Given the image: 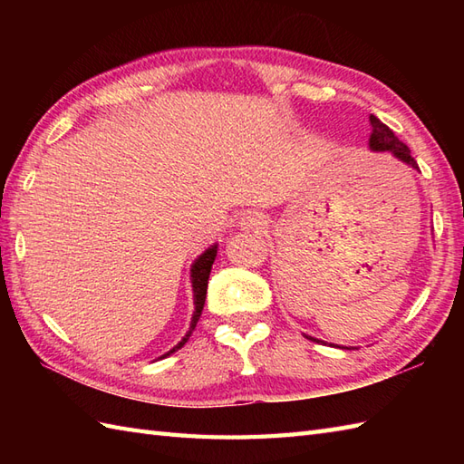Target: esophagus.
<instances>
[{"label":"esophagus","mask_w":464,"mask_h":464,"mask_svg":"<svg viewBox=\"0 0 464 464\" xmlns=\"http://www.w3.org/2000/svg\"><path fill=\"white\" fill-rule=\"evenodd\" d=\"M241 231H261L265 229V217L259 213H245L239 221Z\"/></svg>","instance_id":"esophagus-1"}]
</instances>
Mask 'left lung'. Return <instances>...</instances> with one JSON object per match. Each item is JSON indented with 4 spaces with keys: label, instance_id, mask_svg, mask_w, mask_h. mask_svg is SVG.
Returning <instances> with one entry per match:
<instances>
[{
    "label": "left lung",
    "instance_id": "obj_1",
    "mask_svg": "<svg viewBox=\"0 0 464 464\" xmlns=\"http://www.w3.org/2000/svg\"><path fill=\"white\" fill-rule=\"evenodd\" d=\"M369 121H371V127H372L371 140H369L371 150L372 151H391L392 157H397L399 161H402L405 165L412 167V169L419 171V165H417L415 160H412L409 147L402 143V141H399V137L392 133L389 127L384 125L381 120H377V117H374V115L369 117ZM307 339L321 343L319 339H313V337H307Z\"/></svg>",
    "mask_w": 464,
    "mask_h": 464
}]
</instances>
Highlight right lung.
Masks as SVG:
<instances>
[{
  "instance_id": "obj_1",
  "label": "right lung",
  "mask_w": 464,
  "mask_h": 464,
  "mask_svg": "<svg viewBox=\"0 0 464 464\" xmlns=\"http://www.w3.org/2000/svg\"><path fill=\"white\" fill-rule=\"evenodd\" d=\"M217 257V245H211L209 249H207L205 253H201L199 257L195 259V263L191 265V285H193V303H195V311H193V317H191V327L189 331H187L185 337L175 344V347L165 353L161 359L169 357L171 353H175L177 349H181L183 344L189 341L191 333L195 331L197 327V321H199L201 317V311H203V304H205V297H207V281H209V275H211V267H213V261Z\"/></svg>"
}]
</instances>
